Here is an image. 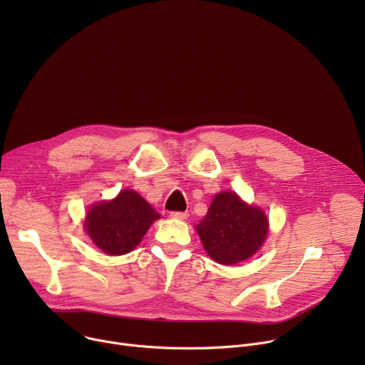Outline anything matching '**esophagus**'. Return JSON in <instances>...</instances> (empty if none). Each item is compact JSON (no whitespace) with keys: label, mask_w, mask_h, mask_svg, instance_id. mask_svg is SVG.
Listing matches in <instances>:
<instances>
[{"label":"esophagus","mask_w":365,"mask_h":365,"mask_svg":"<svg viewBox=\"0 0 365 365\" xmlns=\"http://www.w3.org/2000/svg\"><path fill=\"white\" fill-rule=\"evenodd\" d=\"M170 217L175 220H186L189 217L187 212H170Z\"/></svg>","instance_id":"esophagus-1"}]
</instances>
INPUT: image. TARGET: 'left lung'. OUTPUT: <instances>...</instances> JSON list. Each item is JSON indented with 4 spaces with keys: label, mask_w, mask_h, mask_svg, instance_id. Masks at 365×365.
I'll list each match as a JSON object with an SVG mask.
<instances>
[{
    "label": "left lung",
    "mask_w": 365,
    "mask_h": 365,
    "mask_svg": "<svg viewBox=\"0 0 365 365\" xmlns=\"http://www.w3.org/2000/svg\"><path fill=\"white\" fill-rule=\"evenodd\" d=\"M196 231L207 255L220 264L234 266L263 245L269 218L262 207L247 205L235 192L227 190L214 196Z\"/></svg>",
    "instance_id": "8db88e82"
}]
</instances>
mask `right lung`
Segmentation results:
<instances>
[{
	"mask_svg": "<svg viewBox=\"0 0 365 365\" xmlns=\"http://www.w3.org/2000/svg\"><path fill=\"white\" fill-rule=\"evenodd\" d=\"M160 215L135 190L124 189L113 200L92 205L85 218V231L92 242L110 255L133 251Z\"/></svg>",
	"mask_w": 365,
	"mask_h": 365,
	"instance_id": "obj_1",
	"label": "right lung"
}]
</instances>
